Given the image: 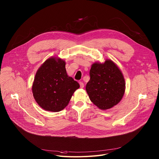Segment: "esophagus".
<instances>
[{
	"mask_svg": "<svg viewBox=\"0 0 159 159\" xmlns=\"http://www.w3.org/2000/svg\"><path fill=\"white\" fill-rule=\"evenodd\" d=\"M79 84H80V88H84V83H83L82 82H79Z\"/></svg>",
	"mask_w": 159,
	"mask_h": 159,
	"instance_id": "obj_1",
	"label": "esophagus"
}]
</instances>
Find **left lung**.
<instances>
[{
    "label": "left lung",
    "mask_w": 159,
    "mask_h": 159,
    "mask_svg": "<svg viewBox=\"0 0 159 159\" xmlns=\"http://www.w3.org/2000/svg\"><path fill=\"white\" fill-rule=\"evenodd\" d=\"M86 85L90 100L99 109L106 110L118 104L125 92V80L117 65L111 60L95 62L90 70Z\"/></svg>",
    "instance_id": "8db88e82"
}]
</instances>
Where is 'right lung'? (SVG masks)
<instances>
[{
	"mask_svg": "<svg viewBox=\"0 0 159 159\" xmlns=\"http://www.w3.org/2000/svg\"><path fill=\"white\" fill-rule=\"evenodd\" d=\"M65 61L52 57L38 69L32 85L33 97L44 110L59 112L69 103L79 84L66 74Z\"/></svg>",
	"mask_w": 159,
	"mask_h": 159,
	"instance_id": "add662e5",
	"label": "right lung"
}]
</instances>
